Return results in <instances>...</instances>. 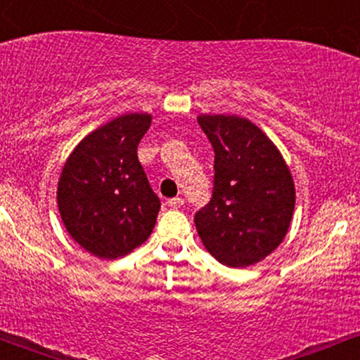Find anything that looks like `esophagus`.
Here are the masks:
<instances>
[{
	"label": "esophagus",
	"mask_w": 360,
	"mask_h": 360,
	"mask_svg": "<svg viewBox=\"0 0 360 360\" xmlns=\"http://www.w3.org/2000/svg\"><path fill=\"white\" fill-rule=\"evenodd\" d=\"M166 205L169 206V208H181V206L184 205V200H183V198H179V196L171 198V200L166 201Z\"/></svg>",
	"instance_id": "34e87169"
}]
</instances>
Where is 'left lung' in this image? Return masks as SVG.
Listing matches in <instances>:
<instances>
[{
	"label": "left lung",
	"mask_w": 360,
	"mask_h": 360,
	"mask_svg": "<svg viewBox=\"0 0 360 360\" xmlns=\"http://www.w3.org/2000/svg\"><path fill=\"white\" fill-rule=\"evenodd\" d=\"M214 150L212 200L194 223L206 250L247 267L278 249L295 212V183L278 147L247 118L200 115Z\"/></svg>",
	"instance_id": "8db88e82"
}]
</instances>
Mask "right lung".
I'll list each match as a JSON object with an SVG mask.
<instances>
[{
  "mask_svg": "<svg viewBox=\"0 0 360 360\" xmlns=\"http://www.w3.org/2000/svg\"><path fill=\"white\" fill-rule=\"evenodd\" d=\"M150 122L147 113L111 120L77 143L60 172L57 205L65 230L100 259L123 257L154 230L160 200L137 157Z\"/></svg>",
  "mask_w": 360,
  "mask_h": 360,
  "instance_id": "1",
  "label": "right lung"
}]
</instances>
